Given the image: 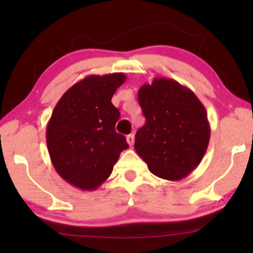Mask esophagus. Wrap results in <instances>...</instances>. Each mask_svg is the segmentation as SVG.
Returning <instances> with one entry per match:
<instances>
[{"instance_id": "obj_1", "label": "esophagus", "mask_w": 253, "mask_h": 253, "mask_svg": "<svg viewBox=\"0 0 253 253\" xmlns=\"http://www.w3.org/2000/svg\"><path fill=\"white\" fill-rule=\"evenodd\" d=\"M126 143L130 145V146H132L133 143H134V136L133 134H129V136H126Z\"/></svg>"}]
</instances>
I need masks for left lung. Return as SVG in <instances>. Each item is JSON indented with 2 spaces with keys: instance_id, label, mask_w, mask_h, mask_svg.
Wrapping results in <instances>:
<instances>
[{
  "instance_id": "obj_1",
  "label": "left lung",
  "mask_w": 253,
  "mask_h": 253,
  "mask_svg": "<svg viewBox=\"0 0 253 253\" xmlns=\"http://www.w3.org/2000/svg\"><path fill=\"white\" fill-rule=\"evenodd\" d=\"M146 122L136 133L134 150L152 174L179 181L200 164L210 143L205 107L191 89L157 77L138 91Z\"/></svg>"
}]
</instances>
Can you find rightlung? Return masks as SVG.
Here are the masks:
<instances>
[{
    "mask_svg": "<svg viewBox=\"0 0 253 253\" xmlns=\"http://www.w3.org/2000/svg\"><path fill=\"white\" fill-rule=\"evenodd\" d=\"M122 72L91 75L72 85L55 106L47 126V147L55 170L82 190L98 189L129 145L117 133L120 112L112 103L126 82Z\"/></svg>",
    "mask_w": 253,
    "mask_h": 253,
    "instance_id": "right-lung-1",
    "label": "right lung"
}]
</instances>
